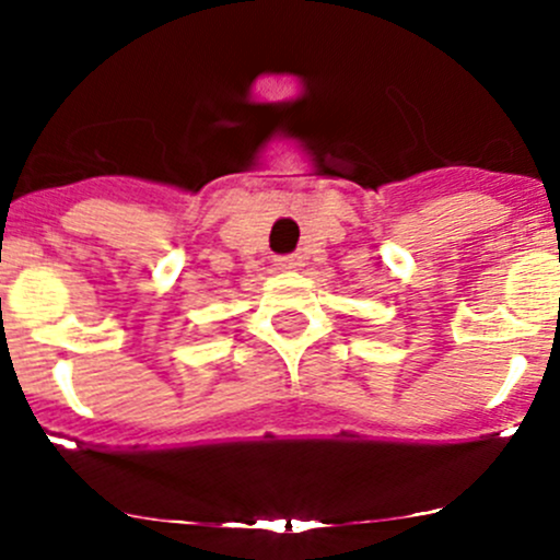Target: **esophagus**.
Wrapping results in <instances>:
<instances>
[{
	"mask_svg": "<svg viewBox=\"0 0 560 560\" xmlns=\"http://www.w3.org/2000/svg\"><path fill=\"white\" fill-rule=\"evenodd\" d=\"M276 265H279L281 270H295L298 265H301V257H298V254H281V257H276Z\"/></svg>",
	"mask_w": 560,
	"mask_h": 560,
	"instance_id": "obj_1",
	"label": "esophagus"
}]
</instances>
